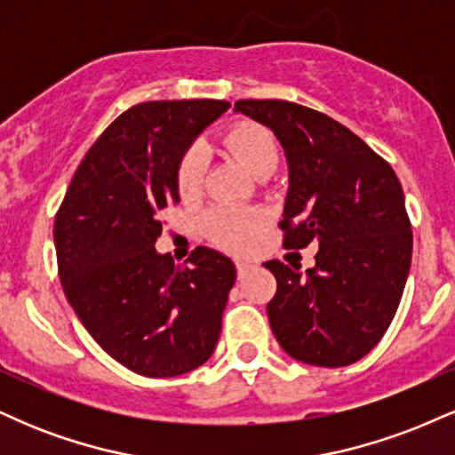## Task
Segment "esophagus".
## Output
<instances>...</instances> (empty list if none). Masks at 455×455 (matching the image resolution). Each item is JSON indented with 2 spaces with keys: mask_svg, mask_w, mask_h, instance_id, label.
<instances>
[{
  "mask_svg": "<svg viewBox=\"0 0 455 455\" xmlns=\"http://www.w3.org/2000/svg\"><path fill=\"white\" fill-rule=\"evenodd\" d=\"M235 265H237V278L243 280L250 271V263H245V260H237Z\"/></svg>",
  "mask_w": 455,
  "mask_h": 455,
  "instance_id": "esophagus-1",
  "label": "esophagus"
}]
</instances>
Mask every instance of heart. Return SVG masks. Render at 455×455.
Here are the masks:
<instances>
[{"instance_id": "1", "label": "heart", "mask_w": 455, "mask_h": 455, "mask_svg": "<svg viewBox=\"0 0 455 455\" xmlns=\"http://www.w3.org/2000/svg\"><path fill=\"white\" fill-rule=\"evenodd\" d=\"M224 145L248 173H257L267 164H278V148L267 130L254 124H237L224 134ZM207 171V149L192 145L184 151L175 171L177 192L181 198H192L201 192ZM265 224L259 210L239 207H213L203 220V228L216 243L231 250H242L254 239Z\"/></svg>"}]
</instances>
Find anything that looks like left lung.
<instances>
[{
    "label": "left lung",
    "mask_w": 455,
    "mask_h": 455,
    "mask_svg": "<svg viewBox=\"0 0 455 455\" xmlns=\"http://www.w3.org/2000/svg\"><path fill=\"white\" fill-rule=\"evenodd\" d=\"M233 111L269 128L284 149V245L318 243L306 274L265 263L278 282L267 304L275 340L310 365L359 362L387 331L409 278L412 233L398 177L357 134L301 104L239 100Z\"/></svg>",
    "instance_id": "1"
}]
</instances>
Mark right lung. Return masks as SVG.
<instances>
[{"instance_id":"obj_1","label":"right lung","mask_w":455,"mask_h":455,"mask_svg":"<svg viewBox=\"0 0 455 455\" xmlns=\"http://www.w3.org/2000/svg\"><path fill=\"white\" fill-rule=\"evenodd\" d=\"M231 107L224 100L143 102L100 134L55 216L64 293L115 362L151 379L212 357L235 284L233 260L198 245L188 265L156 250L160 212L180 203L177 162Z\"/></svg>"}]
</instances>
